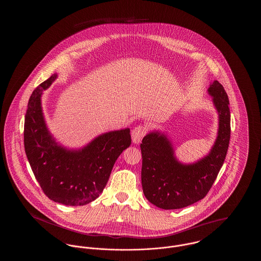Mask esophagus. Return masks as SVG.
I'll list each match as a JSON object with an SVG mask.
<instances>
[{"mask_svg":"<svg viewBox=\"0 0 261 261\" xmlns=\"http://www.w3.org/2000/svg\"><path fill=\"white\" fill-rule=\"evenodd\" d=\"M147 133V128L143 125H139L136 126L133 130H132V141L135 144H140L142 139L145 137Z\"/></svg>","mask_w":261,"mask_h":261,"instance_id":"1","label":"esophagus"}]
</instances>
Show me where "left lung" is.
Listing matches in <instances>:
<instances>
[{
  "mask_svg": "<svg viewBox=\"0 0 261 261\" xmlns=\"http://www.w3.org/2000/svg\"><path fill=\"white\" fill-rule=\"evenodd\" d=\"M208 94L218 112L219 127L207 155L195 163L183 164L176 160L165 135L150 132L142 141L143 192L149 202L160 208H183L203 199L223 165L231 134L229 99L217 80L211 83Z\"/></svg>",
  "mask_w": 261,
  "mask_h": 261,
  "instance_id": "left-lung-1",
  "label": "left lung"
}]
</instances>
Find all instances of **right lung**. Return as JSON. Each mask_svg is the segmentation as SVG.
Masks as SVG:
<instances>
[{"mask_svg": "<svg viewBox=\"0 0 261 261\" xmlns=\"http://www.w3.org/2000/svg\"><path fill=\"white\" fill-rule=\"evenodd\" d=\"M58 75L53 74L32 93L25 114L24 149L31 169L49 199L64 205H85L107 185L112 167L131 145L130 129L101 134L83 149L58 145L44 119L41 96Z\"/></svg>", "mask_w": 261, "mask_h": 261, "instance_id": "right-lung-1", "label": "right lung"}]
</instances>
